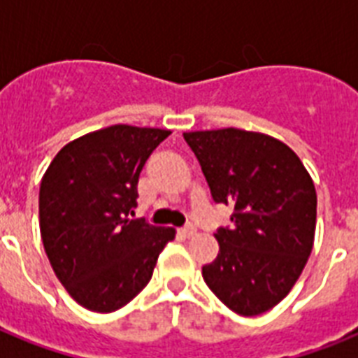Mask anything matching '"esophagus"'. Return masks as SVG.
<instances>
[{"mask_svg": "<svg viewBox=\"0 0 358 358\" xmlns=\"http://www.w3.org/2000/svg\"><path fill=\"white\" fill-rule=\"evenodd\" d=\"M180 232H182V236H185V238H191V236H195V232H196L195 224L187 223L185 227H182V229H180Z\"/></svg>", "mask_w": 358, "mask_h": 358, "instance_id": "obj_1", "label": "esophagus"}]
</instances>
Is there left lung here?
Wrapping results in <instances>:
<instances>
[{
    "mask_svg": "<svg viewBox=\"0 0 358 358\" xmlns=\"http://www.w3.org/2000/svg\"><path fill=\"white\" fill-rule=\"evenodd\" d=\"M212 199L234 208L217 229L219 255L202 267L213 294L241 316L264 314L288 295L312 252L316 189L289 146L238 128L189 131Z\"/></svg>",
    "mask_w": 358,
    "mask_h": 358,
    "instance_id": "obj_1",
    "label": "left lung"
}]
</instances>
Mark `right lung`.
<instances>
[{"instance_id":"obj_1","label":"right lung","mask_w":358,"mask_h":358,"mask_svg":"<svg viewBox=\"0 0 358 358\" xmlns=\"http://www.w3.org/2000/svg\"><path fill=\"white\" fill-rule=\"evenodd\" d=\"M171 131L115 124L63 146L41 182L48 260L66 292L92 312L128 305L152 278L174 229L129 219L146 159Z\"/></svg>"}]
</instances>
